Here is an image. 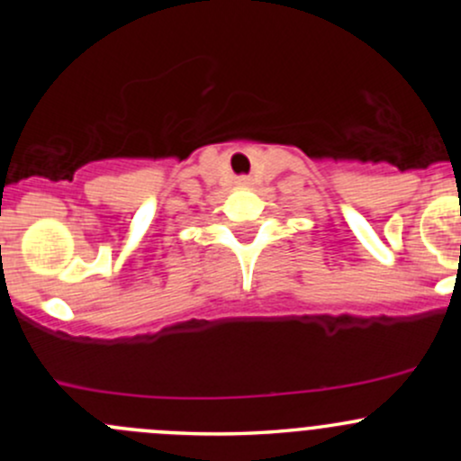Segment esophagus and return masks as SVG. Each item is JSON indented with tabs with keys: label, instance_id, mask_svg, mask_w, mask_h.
Returning a JSON list of instances; mask_svg holds the SVG:
<instances>
[{
	"label": "esophagus",
	"instance_id": "esophagus-1",
	"mask_svg": "<svg viewBox=\"0 0 461 461\" xmlns=\"http://www.w3.org/2000/svg\"><path fill=\"white\" fill-rule=\"evenodd\" d=\"M236 183H239V185H249V176H239V178H236Z\"/></svg>",
	"mask_w": 461,
	"mask_h": 461
}]
</instances>
